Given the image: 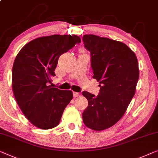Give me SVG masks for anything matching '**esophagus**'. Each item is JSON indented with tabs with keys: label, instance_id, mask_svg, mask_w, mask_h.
I'll list each match as a JSON object with an SVG mask.
<instances>
[{
	"label": "esophagus",
	"instance_id": "34e87169",
	"mask_svg": "<svg viewBox=\"0 0 158 158\" xmlns=\"http://www.w3.org/2000/svg\"><path fill=\"white\" fill-rule=\"evenodd\" d=\"M80 96V93L78 92H73V96H74V98L76 97H78V96Z\"/></svg>",
	"mask_w": 158,
	"mask_h": 158
}]
</instances>
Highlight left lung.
<instances>
[{
	"mask_svg": "<svg viewBox=\"0 0 158 158\" xmlns=\"http://www.w3.org/2000/svg\"><path fill=\"white\" fill-rule=\"evenodd\" d=\"M82 40L90 52L93 78L100 84L97 96L82 92L88 100L83 122L92 130L102 131L121 118L133 98L139 78L138 60L121 42L94 35H84Z\"/></svg>",
	"mask_w": 158,
	"mask_h": 158,
	"instance_id": "obj_1",
	"label": "left lung"
}]
</instances>
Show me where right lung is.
I'll return each mask as SVG.
<instances>
[{"instance_id": "right-lung-1", "label": "right lung", "mask_w": 158, "mask_h": 158, "mask_svg": "<svg viewBox=\"0 0 158 158\" xmlns=\"http://www.w3.org/2000/svg\"><path fill=\"white\" fill-rule=\"evenodd\" d=\"M81 42L77 35H54L28 42L14 61L12 86L15 100L25 117L41 129L60 123L66 106L72 99L71 91L49 85L59 57Z\"/></svg>"}]
</instances>
